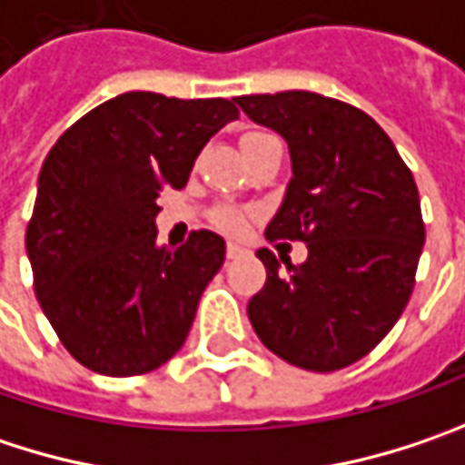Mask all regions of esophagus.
I'll list each match as a JSON object with an SVG mask.
<instances>
[{"mask_svg":"<svg viewBox=\"0 0 465 465\" xmlns=\"http://www.w3.org/2000/svg\"><path fill=\"white\" fill-rule=\"evenodd\" d=\"M243 253H246V251L241 249V246H235V243H230V246H227V259H241Z\"/></svg>","mask_w":465,"mask_h":465,"instance_id":"esophagus-1","label":"esophagus"}]
</instances>
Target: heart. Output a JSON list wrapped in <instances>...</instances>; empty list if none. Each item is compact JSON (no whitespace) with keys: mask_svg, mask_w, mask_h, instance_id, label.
Instances as JSON below:
<instances>
[{"mask_svg":"<svg viewBox=\"0 0 465 465\" xmlns=\"http://www.w3.org/2000/svg\"><path fill=\"white\" fill-rule=\"evenodd\" d=\"M270 137L272 134H267V132H249L243 137V148L253 145V143H262V140H270ZM214 224L222 232H227V235H241L246 230V214L238 212V209H232V206H222V209H216Z\"/></svg>","mask_w":465,"mask_h":465,"instance_id":"1","label":"heart"}]
</instances>
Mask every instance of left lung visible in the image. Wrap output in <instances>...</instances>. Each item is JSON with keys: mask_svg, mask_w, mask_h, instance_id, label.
<instances>
[{"mask_svg": "<svg viewBox=\"0 0 465 465\" xmlns=\"http://www.w3.org/2000/svg\"><path fill=\"white\" fill-rule=\"evenodd\" d=\"M232 103L288 143L293 177L267 241H302L291 264L270 249L264 288L249 302L262 344L281 360L331 373L362 360L413 293L426 241L413 172L360 108L317 92L243 94Z\"/></svg>", "mask_w": 465, "mask_h": 465, "instance_id": "1", "label": "left lung"}]
</instances>
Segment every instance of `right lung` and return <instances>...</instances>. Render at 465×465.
<instances>
[{"mask_svg":"<svg viewBox=\"0 0 465 465\" xmlns=\"http://www.w3.org/2000/svg\"><path fill=\"white\" fill-rule=\"evenodd\" d=\"M232 100L126 92L68 126L45 158L25 251L60 344L84 368L129 379L184 344L203 288L224 262L212 230L155 246V198L187 184Z\"/></svg>","mask_w":465,"mask_h":465,"instance_id":"add662e5","label":"right lung"}]
</instances>
